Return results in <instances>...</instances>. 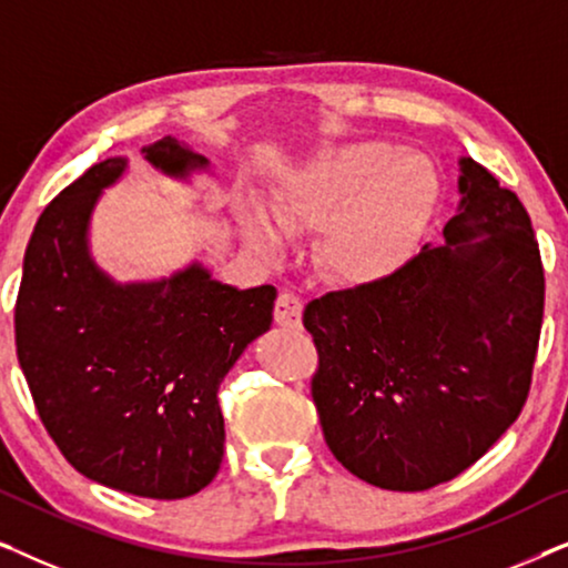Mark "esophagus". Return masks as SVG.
<instances>
[{
  "label": "esophagus",
  "instance_id": "obj_1",
  "mask_svg": "<svg viewBox=\"0 0 568 568\" xmlns=\"http://www.w3.org/2000/svg\"><path fill=\"white\" fill-rule=\"evenodd\" d=\"M274 321L282 328H300L302 325V300L294 292H282L274 307Z\"/></svg>",
  "mask_w": 568,
  "mask_h": 568
}]
</instances>
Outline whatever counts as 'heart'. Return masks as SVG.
I'll list each match as a JSON object with an SVG mask.
<instances>
[{
  "instance_id": "obj_1",
  "label": "heart",
  "mask_w": 568,
  "mask_h": 568,
  "mask_svg": "<svg viewBox=\"0 0 568 568\" xmlns=\"http://www.w3.org/2000/svg\"><path fill=\"white\" fill-rule=\"evenodd\" d=\"M437 204V178L426 160L398 146L362 142L333 150L278 193L274 220L284 232L323 230L325 261L352 284L393 276L414 255ZM247 237L276 255L284 240L263 214L247 220Z\"/></svg>"
}]
</instances>
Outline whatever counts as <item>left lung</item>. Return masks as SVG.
I'll list each match as a JSON object with an SVG mask.
<instances>
[{
  "label": "left lung",
  "mask_w": 568,
  "mask_h": 568,
  "mask_svg": "<svg viewBox=\"0 0 568 568\" xmlns=\"http://www.w3.org/2000/svg\"><path fill=\"white\" fill-rule=\"evenodd\" d=\"M445 245L393 276L305 307L321 354L313 400L325 445L356 478L426 491L470 468L517 422L530 390L542 300L523 201L460 158Z\"/></svg>",
  "instance_id": "1"
}]
</instances>
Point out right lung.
<instances>
[{
  "instance_id": "right-lung-1",
  "label": "right lung",
  "mask_w": 568,
  "mask_h": 568,
  "mask_svg": "<svg viewBox=\"0 0 568 568\" xmlns=\"http://www.w3.org/2000/svg\"><path fill=\"white\" fill-rule=\"evenodd\" d=\"M142 154L178 181L209 170L173 136ZM126 168V158L98 162L38 216L14 344L45 432L82 476L146 499H183L220 470L216 393L271 328L276 290H235L201 263L158 282H113L90 253V220Z\"/></svg>"
}]
</instances>
